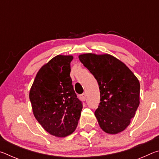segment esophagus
Instances as JSON below:
<instances>
[{
    "label": "esophagus",
    "mask_w": 159,
    "mask_h": 159,
    "mask_svg": "<svg viewBox=\"0 0 159 159\" xmlns=\"http://www.w3.org/2000/svg\"><path fill=\"white\" fill-rule=\"evenodd\" d=\"M80 99H81V100H83V101H85V99H86V96H85V95L84 93L83 94H82V95H80Z\"/></svg>",
    "instance_id": "1"
}]
</instances>
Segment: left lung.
I'll use <instances>...</instances> for the list:
<instances>
[{"mask_svg":"<svg viewBox=\"0 0 159 159\" xmlns=\"http://www.w3.org/2000/svg\"><path fill=\"white\" fill-rule=\"evenodd\" d=\"M79 58L98 83L100 103L95 115L102 130L109 134L124 130L139 104L138 78L124 63L109 54L86 53Z\"/></svg>","mask_w":159,"mask_h":159,"instance_id":"1","label":"left lung"}]
</instances>
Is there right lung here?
Wrapping results in <instances>:
<instances>
[{
	"label": "right lung",
	"mask_w": 159,
	"mask_h": 159,
	"mask_svg": "<svg viewBox=\"0 0 159 159\" xmlns=\"http://www.w3.org/2000/svg\"><path fill=\"white\" fill-rule=\"evenodd\" d=\"M71 55H57L44 64L32 85L29 99L35 118L48 133L64 138L76 130L83 104L70 77Z\"/></svg>",
	"instance_id": "add662e5"
}]
</instances>
